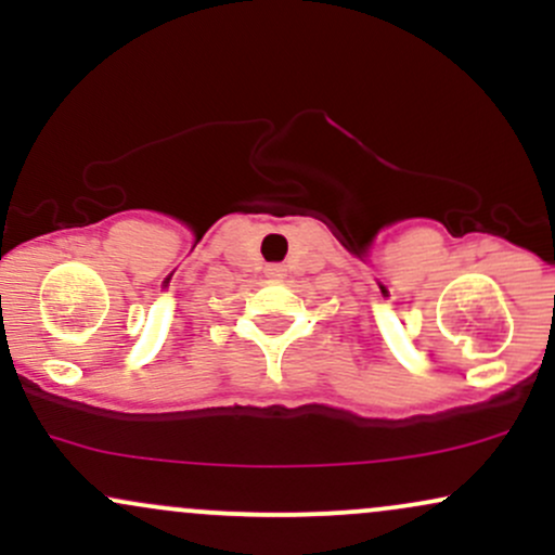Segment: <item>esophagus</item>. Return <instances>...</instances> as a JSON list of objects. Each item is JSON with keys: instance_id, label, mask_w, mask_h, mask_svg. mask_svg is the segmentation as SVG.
<instances>
[{"instance_id": "obj_1", "label": "esophagus", "mask_w": 555, "mask_h": 555, "mask_svg": "<svg viewBox=\"0 0 555 555\" xmlns=\"http://www.w3.org/2000/svg\"><path fill=\"white\" fill-rule=\"evenodd\" d=\"M269 276L271 279H284V269H282V266H269Z\"/></svg>"}]
</instances>
